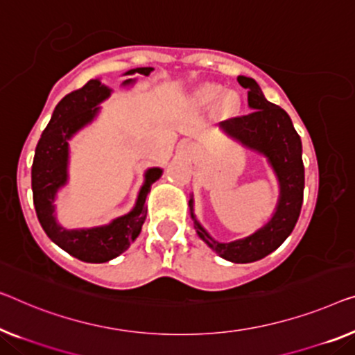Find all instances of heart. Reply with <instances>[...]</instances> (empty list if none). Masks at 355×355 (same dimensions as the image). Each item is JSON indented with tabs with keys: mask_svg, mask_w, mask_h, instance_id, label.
<instances>
[{
	"mask_svg": "<svg viewBox=\"0 0 355 355\" xmlns=\"http://www.w3.org/2000/svg\"><path fill=\"white\" fill-rule=\"evenodd\" d=\"M221 94V87L215 86V84H205V86L199 87L194 92V102L199 107H210L214 105ZM237 107H239V97L236 92H226L221 95L218 101V110L225 111V113H232Z\"/></svg>",
	"mask_w": 355,
	"mask_h": 355,
	"instance_id": "heart-1",
	"label": "heart"
}]
</instances>
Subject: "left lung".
Listing matches in <instances>:
<instances>
[{
  "label": "left lung",
  "instance_id": "1",
  "mask_svg": "<svg viewBox=\"0 0 355 355\" xmlns=\"http://www.w3.org/2000/svg\"><path fill=\"white\" fill-rule=\"evenodd\" d=\"M237 83L248 89V107L253 111L221 123V130L266 157L279 180L280 193L276 211L257 232L225 244L210 237L196 220L193 199H189V209L196 231L211 250L232 263H252L276 250L298 221L304 191L303 146L287 111L268 102L255 79L239 76Z\"/></svg>",
  "mask_w": 355,
  "mask_h": 355
}]
</instances>
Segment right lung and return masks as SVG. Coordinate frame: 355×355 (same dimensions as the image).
I'll return each mask as SVG.
<instances>
[{
	"instance_id": "add662e5",
	"label": "right lung",
	"mask_w": 355,
	"mask_h": 355,
	"mask_svg": "<svg viewBox=\"0 0 355 355\" xmlns=\"http://www.w3.org/2000/svg\"><path fill=\"white\" fill-rule=\"evenodd\" d=\"M153 71L151 67L134 68L124 73L145 75ZM135 79H125L123 86H129ZM111 89L100 79H91L81 89L65 95L52 113L49 124L41 134L36 145L33 166H31V189L33 204L42 230L52 242L78 260L87 263H105L119 257L139 237L146 218L145 200L151 184L162 175V168L151 167L145 173L135 207L129 214L118 216L110 225L87 230H65L55 218V194L68 182V140L92 123L103 100Z\"/></svg>"
}]
</instances>
